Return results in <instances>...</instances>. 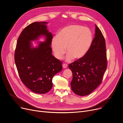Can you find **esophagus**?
Returning a JSON list of instances; mask_svg holds the SVG:
<instances>
[{
    "mask_svg": "<svg viewBox=\"0 0 123 123\" xmlns=\"http://www.w3.org/2000/svg\"><path fill=\"white\" fill-rule=\"evenodd\" d=\"M62 66H63V68H64V69L67 68L68 67V65L67 64H65V63H64V64L62 65Z\"/></svg>",
    "mask_w": 123,
    "mask_h": 123,
    "instance_id": "obj_1",
    "label": "esophagus"
}]
</instances>
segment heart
<instances>
[{
    "mask_svg": "<svg viewBox=\"0 0 123 123\" xmlns=\"http://www.w3.org/2000/svg\"><path fill=\"white\" fill-rule=\"evenodd\" d=\"M93 41V34L86 27L77 25H71L62 29L52 41V48L55 57L63 58L66 53L68 54L66 60L70 61L74 58L83 57L90 49Z\"/></svg>",
    "mask_w": 123,
    "mask_h": 123,
    "instance_id": "obj_1",
    "label": "heart"
}]
</instances>
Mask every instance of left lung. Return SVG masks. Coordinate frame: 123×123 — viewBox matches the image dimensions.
<instances>
[{
    "label": "left lung",
    "mask_w": 123,
    "mask_h": 123,
    "mask_svg": "<svg viewBox=\"0 0 123 123\" xmlns=\"http://www.w3.org/2000/svg\"><path fill=\"white\" fill-rule=\"evenodd\" d=\"M107 65L105 39L96 25L95 38L87 53L69 65L73 73V91L81 96L91 94L102 83Z\"/></svg>",
    "instance_id": "obj_1"
}]
</instances>
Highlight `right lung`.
<instances>
[{
	"label": "right lung",
	"mask_w": 123,
	"mask_h": 123,
	"mask_svg": "<svg viewBox=\"0 0 123 123\" xmlns=\"http://www.w3.org/2000/svg\"><path fill=\"white\" fill-rule=\"evenodd\" d=\"M47 22H35L27 26L18 39L15 62L20 79L35 93L46 94L52 87L53 76L62 70V62L55 58L50 45L52 35L47 29ZM45 36L46 42L38 48L31 47L32 40Z\"/></svg>",
	"instance_id": "right-lung-1"
}]
</instances>
